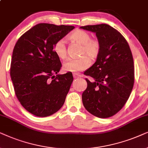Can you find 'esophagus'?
<instances>
[{
	"instance_id": "obj_1",
	"label": "esophagus",
	"mask_w": 148,
	"mask_h": 148,
	"mask_svg": "<svg viewBox=\"0 0 148 148\" xmlns=\"http://www.w3.org/2000/svg\"><path fill=\"white\" fill-rule=\"evenodd\" d=\"M73 76L74 78H78L80 77V75L78 73H73Z\"/></svg>"
}]
</instances>
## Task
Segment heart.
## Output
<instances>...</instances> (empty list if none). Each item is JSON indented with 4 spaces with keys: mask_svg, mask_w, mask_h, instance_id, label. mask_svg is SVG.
<instances>
[{
    "mask_svg": "<svg viewBox=\"0 0 148 148\" xmlns=\"http://www.w3.org/2000/svg\"><path fill=\"white\" fill-rule=\"evenodd\" d=\"M69 38L72 42L78 43L82 45L80 49L79 59H69L64 64L65 71L69 72L76 73L86 70L90 66V58H96L100 52V43L97 39H92L90 35L85 31L78 29L70 35ZM53 51L57 56L60 59H64L67 56V47L66 41L64 39L57 40L53 45Z\"/></svg>",
    "mask_w": 148,
    "mask_h": 148,
    "instance_id": "heart-1",
    "label": "heart"
}]
</instances>
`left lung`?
Segmentation results:
<instances>
[{
	"label": "left lung",
	"instance_id": "left-lung-1",
	"mask_svg": "<svg viewBox=\"0 0 148 148\" xmlns=\"http://www.w3.org/2000/svg\"><path fill=\"white\" fill-rule=\"evenodd\" d=\"M80 28L95 33L100 52L95 64L84 74L87 87L82 92L85 109L101 119L111 117L121 110L129 99L134 84V62L127 41L119 31L105 23Z\"/></svg>",
	"mask_w": 148,
	"mask_h": 148
}]
</instances>
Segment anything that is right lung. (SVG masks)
I'll return each mask as SVG.
<instances>
[{
  "mask_svg": "<svg viewBox=\"0 0 148 148\" xmlns=\"http://www.w3.org/2000/svg\"><path fill=\"white\" fill-rule=\"evenodd\" d=\"M74 28L72 25L38 23L15 45L10 68L11 80L19 101L33 115L49 116L64 105L73 76L72 72L58 74L62 64L53 45Z\"/></svg>",
  "mask_w": 148,
  "mask_h": 148,
  "instance_id": "right-lung-1",
  "label": "right lung"
}]
</instances>
